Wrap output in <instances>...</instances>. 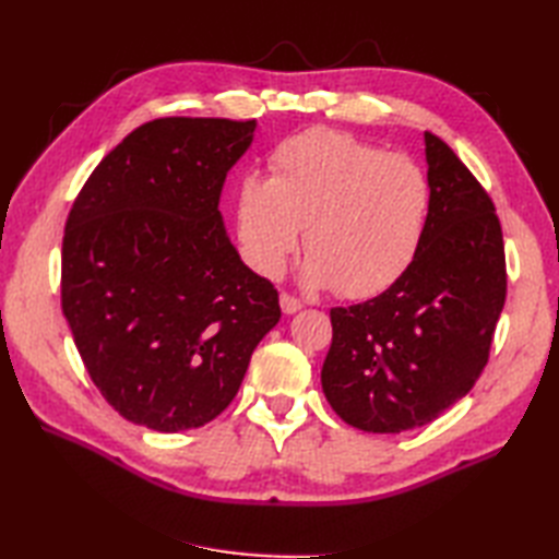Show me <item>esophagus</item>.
I'll use <instances>...</instances> for the list:
<instances>
[{"instance_id": "esophagus-1", "label": "esophagus", "mask_w": 559, "mask_h": 559, "mask_svg": "<svg viewBox=\"0 0 559 559\" xmlns=\"http://www.w3.org/2000/svg\"><path fill=\"white\" fill-rule=\"evenodd\" d=\"M281 310L283 314H295L302 310V302L298 298H293L288 293H281Z\"/></svg>"}]
</instances>
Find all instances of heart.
<instances>
[{
  "label": "heart",
  "instance_id": "1",
  "mask_svg": "<svg viewBox=\"0 0 559 559\" xmlns=\"http://www.w3.org/2000/svg\"><path fill=\"white\" fill-rule=\"evenodd\" d=\"M271 177L237 182L235 225L247 264L278 278L305 228V281L370 298L399 281L418 254L430 182L401 153L334 129H307L271 153Z\"/></svg>",
  "mask_w": 559,
  "mask_h": 559
}]
</instances>
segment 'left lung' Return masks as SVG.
Masks as SVG:
<instances>
[{"label": "left lung", "instance_id": "1", "mask_svg": "<svg viewBox=\"0 0 559 559\" xmlns=\"http://www.w3.org/2000/svg\"><path fill=\"white\" fill-rule=\"evenodd\" d=\"M430 213L413 264L377 298L331 310L324 396L362 432L423 427L476 384L507 295L500 218L442 139L425 132Z\"/></svg>", "mask_w": 559, "mask_h": 559}]
</instances>
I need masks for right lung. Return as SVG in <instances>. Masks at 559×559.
I'll list each match as a JSON object with an SVG mask.
<instances>
[{"label": "right lung", "instance_id": "obj_1", "mask_svg": "<svg viewBox=\"0 0 559 559\" xmlns=\"http://www.w3.org/2000/svg\"><path fill=\"white\" fill-rule=\"evenodd\" d=\"M257 120L163 117L122 139L79 192L62 312L83 365L134 425L180 432L230 406L278 293L245 266L218 211Z\"/></svg>", "mask_w": 559, "mask_h": 559}]
</instances>
